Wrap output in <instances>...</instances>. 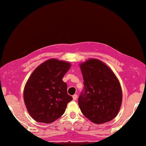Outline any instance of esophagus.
<instances>
[{
    "label": "esophagus",
    "mask_w": 146,
    "mask_h": 146,
    "mask_svg": "<svg viewBox=\"0 0 146 146\" xmlns=\"http://www.w3.org/2000/svg\"><path fill=\"white\" fill-rule=\"evenodd\" d=\"M73 100H76L77 99H78V95H77L76 94L73 95Z\"/></svg>",
    "instance_id": "34e87169"
}]
</instances>
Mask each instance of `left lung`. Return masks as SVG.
<instances>
[{"instance_id": "8db88e82", "label": "left lung", "mask_w": 146, "mask_h": 146, "mask_svg": "<svg viewBox=\"0 0 146 146\" xmlns=\"http://www.w3.org/2000/svg\"><path fill=\"white\" fill-rule=\"evenodd\" d=\"M84 88L78 99L82 113L90 121L101 124L113 119L121 105L122 91L114 73L104 63L90 59L80 65Z\"/></svg>"}]
</instances>
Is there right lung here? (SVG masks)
<instances>
[{"instance_id":"right-lung-1","label":"right lung","mask_w":146,"mask_h":146,"mask_svg":"<svg viewBox=\"0 0 146 146\" xmlns=\"http://www.w3.org/2000/svg\"><path fill=\"white\" fill-rule=\"evenodd\" d=\"M71 64L50 59L38 66L25 85L24 101L28 112L38 122L50 123L64 113L73 100L67 93V84L62 81Z\"/></svg>"}]
</instances>
